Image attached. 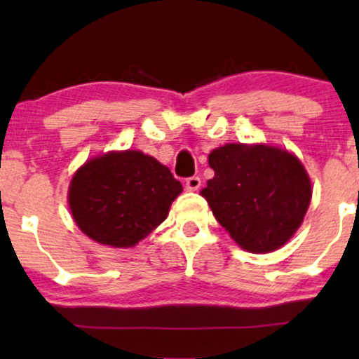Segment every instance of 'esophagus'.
I'll list each match as a JSON object with an SVG mask.
<instances>
[{
    "label": "esophagus",
    "instance_id": "34e87169",
    "mask_svg": "<svg viewBox=\"0 0 359 359\" xmlns=\"http://www.w3.org/2000/svg\"><path fill=\"white\" fill-rule=\"evenodd\" d=\"M201 187V179L199 177H189V179H185V189H187L189 192H196L199 191Z\"/></svg>",
    "mask_w": 359,
    "mask_h": 359
}]
</instances>
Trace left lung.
I'll return each mask as SVG.
<instances>
[{
  "label": "left lung",
  "instance_id": "left-lung-1",
  "mask_svg": "<svg viewBox=\"0 0 359 359\" xmlns=\"http://www.w3.org/2000/svg\"><path fill=\"white\" fill-rule=\"evenodd\" d=\"M209 167L214 177L201 194L243 250L270 253L300 228L312 185L297 156L270 145L228 143L209 154Z\"/></svg>",
  "mask_w": 359,
  "mask_h": 359
}]
</instances>
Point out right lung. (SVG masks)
<instances>
[{
    "mask_svg": "<svg viewBox=\"0 0 359 359\" xmlns=\"http://www.w3.org/2000/svg\"><path fill=\"white\" fill-rule=\"evenodd\" d=\"M182 192L165 165L138 150L108 151L88 160L69 187V208L90 240L130 248L168 216Z\"/></svg>",
    "mask_w": 359,
    "mask_h": 359,
    "instance_id": "right-lung-1",
    "label": "right lung"
}]
</instances>
